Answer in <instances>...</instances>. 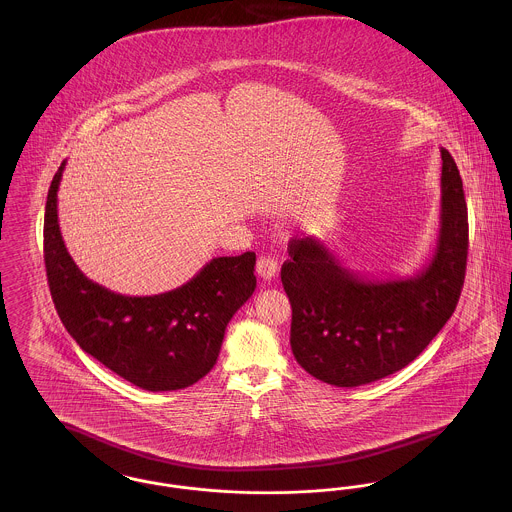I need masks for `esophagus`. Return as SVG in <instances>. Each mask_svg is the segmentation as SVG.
<instances>
[{"mask_svg": "<svg viewBox=\"0 0 512 512\" xmlns=\"http://www.w3.org/2000/svg\"><path fill=\"white\" fill-rule=\"evenodd\" d=\"M278 272V261L274 257H259L257 261V274L263 280H272Z\"/></svg>", "mask_w": 512, "mask_h": 512, "instance_id": "obj_1", "label": "esophagus"}]
</instances>
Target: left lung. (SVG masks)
Wrapping results in <instances>:
<instances>
[{
  "label": "left lung",
  "instance_id": "1",
  "mask_svg": "<svg viewBox=\"0 0 512 512\" xmlns=\"http://www.w3.org/2000/svg\"><path fill=\"white\" fill-rule=\"evenodd\" d=\"M441 213L432 261L413 278L366 280L315 238H292L282 286L293 357L338 388L386 378L414 361L451 318L464 284L468 213L455 159L441 147Z\"/></svg>",
  "mask_w": 512,
  "mask_h": 512
}]
</instances>
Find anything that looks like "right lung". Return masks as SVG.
I'll return each instance as SVG.
<instances>
[{
    "mask_svg": "<svg viewBox=\"0 0 512 512\" xmlns=\"http://www.w3.org/2000/svg\"><path fill=\"white\" fill-rule=\"evenodd\" d=\"M49 186L44 261L57 315L74 341L101 365L147 391L182 390L217 363L224 330L255 292V253L217 257L172 292L130 297L88 280L59 230L57 190Z\"/></svg>",
    "mask_w": 512,
    "mask_h": 512,
    "instance_id": "obj_1",
    "label": "right lung"
}]
</instances>
